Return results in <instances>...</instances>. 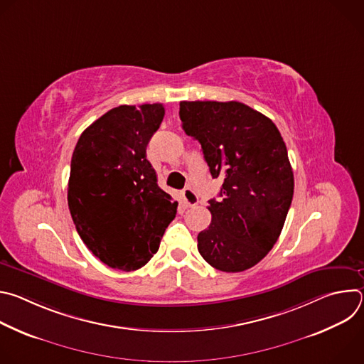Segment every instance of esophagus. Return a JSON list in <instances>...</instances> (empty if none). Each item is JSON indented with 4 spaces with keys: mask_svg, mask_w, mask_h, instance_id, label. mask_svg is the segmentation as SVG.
<instances>
[{
    "mask_svg": "<svg viewBox=\"0 0 364 364\" xmlns=\"http://www.w3.org/2000/svg\"><path fill=\"white\" fill-rule=\"evenodd\" d=\"M181 201H183V204H184L186 207H193V205H196V204L198 203V197H197V194H196L194 190H191V188H184V190L181 191Z\"/></svg>",
    "mask_w": 364,
    "mask_h": 364,
    "instance_id": "34e87169",
    "label": "esophagus"
}]
</instances>
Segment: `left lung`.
Wrapping results in <instances>:
<instances>
[{
	"label": "left lung",
	"mask_w": 364,
	"mask_h": 364,
	"mask_svg": "<svg viewBox=\"0 0 364 364\" xmlns=\"http://www.w3.org/2000/svg\"><path fill=\"white\" fill-rule=\"evenodd\" d=\"M187 135L201 144L220 198L209 200L210 226L197 236L207 264L223 272L255 267L277 243L294 196L287 145L275 124L245 103L180 102Z\"/></svg>",
	"instance_id": "8db88e82"
}]
</instances>
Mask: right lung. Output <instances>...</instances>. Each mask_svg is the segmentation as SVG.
Instances as JSON below:
<instances>
[{"label": "right lung", "instance_id": "1", "mask_svg": "<svg viewBox=\"0 0 364 364\" xmlns=\"http://www.w3.org/2000/svg\"><path fill=\"white\" fill-rule=\"evenodd\" d=\"M161 103L121 105L87 127L72 155L69 210L89 250L115 269L142 268L176 218L177 201L157 184L146 145Z\"/></svg>", "mask_w": 364, "mask_h": 364}]
</instances>
